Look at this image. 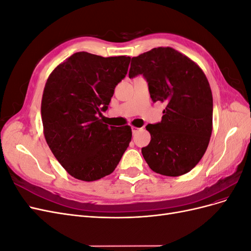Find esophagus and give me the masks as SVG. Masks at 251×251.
<instances>
[{
  "label": "esophagus",
  "instance_id": "esophagus-1",
  "mask_svg": "<svg viewBox=\"0 0 251 251\" xmlns=\"http://www.w3.org/2000/svg\"><path fill=\"white\" fill-rule=\"evenodd\" d=\"M139 130H140V128H138V127H136V126H132V133H133V135H135V134L137 133Z\"/></svg>",
  "mask_w": 251,
  "mask_h": 251
}]
</instances>
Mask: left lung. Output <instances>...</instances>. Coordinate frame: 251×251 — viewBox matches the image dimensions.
<instances>
[{
  "mask_svg": "<svg viewBox=\"0 0 251 251\" xmlns=\"http://www.w3.org/2000/svg\"><path fill=\"white\" fill-rule=\"evenodd\" d=\"M128 77L142 75L151 100L166 104L160 123L148 125L141 149L151 171L177 177L192 171L206 151L212 130V94L200 67L171 47L130 58Z\"/></svg>",
  "mask_w": 251,
  "mask_h": 251,
  "instance_id": "8db88e82",
  "label": "left lung"
}]
</instances>
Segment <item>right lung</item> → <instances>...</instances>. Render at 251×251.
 <instances>
[{
	"label": "right lung",
	"instance_id": "obj_1",
	"mask_svg": "<svg viewBox=\"0 0 251 251\" xmlns=\"http://www.w3.org/2000/svg\"><path fill=\"white\" fill-rule=\"evenodd\" d=\"M130 56L102 57L77 52L58 65L42 98L44 135L72 177L94 181L116 169L132 139L131 126H111L98 118L127 72Z\"/></svg>",
	"mask_w": 251,
	"mask_h": 251
}]
</instances>
